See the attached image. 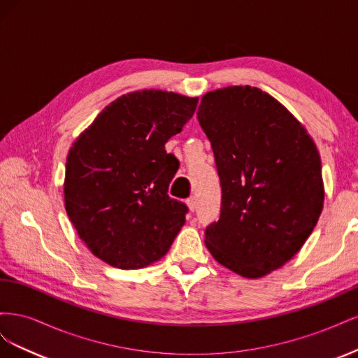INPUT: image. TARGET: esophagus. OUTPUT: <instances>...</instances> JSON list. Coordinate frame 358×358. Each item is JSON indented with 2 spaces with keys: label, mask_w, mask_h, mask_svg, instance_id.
I'll list each match as a JSON object with an SVG mask.
<instances>
[{
  "label": "esophagus",
  "mask_w": 358,
  "mask_h": 358,
  "mask_svg": "<svg viewBox=\"0 0 358 358\" xmlns=\"http://www.w3.org/2000/svg\"><path fill=\"white\" fill-rule=\"evenodd\" d=\"M187 206H188V209L191 210V212H194L197 209V201H196V197H189L188 200H187Z\"/></svg>",
  "instance_id": "1"
}]
</instances>
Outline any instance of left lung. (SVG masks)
Listing matches in <instances>:
<instances>
[{"instance_id":"8db88e82","label":"left lung","mask_w":358,"mask_h":358,"mask_svg":"<svg viewBox=\"0 0 358 358\" xmlns=\"http://www.w3.org/2000/svg\"><path fill=\"white\" fill-rule=\"evenodd\" d=\"M221 180V215L204 231L212 257L262 278L294 257L324 203L321 158L306 128L255 86L203 95L197 112Z\"/></svg>"}]
</instances>
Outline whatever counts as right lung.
Returning <instances> with one entry per match:
<instances>
[{
    "label": "right lung",
    "instance_id": "1",
    "mask_svg": "<svg viewBox=\"0 0 358 358\" xmlns=\"http://www.w3.org/2000/svg\"><path fill=\"white\" fill-rule=\"evenodd\" d=\"M199 99L143 90L119 96L69 150L64 201L90 251L117 268L164 257L185 224V203L169 197L179 169L167 140L182 131Z\"/></svg>",
    "mask_w": 358,
    "mask_h": 358
}]
</instances>
